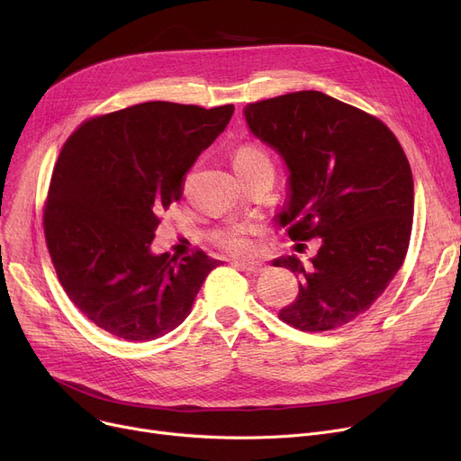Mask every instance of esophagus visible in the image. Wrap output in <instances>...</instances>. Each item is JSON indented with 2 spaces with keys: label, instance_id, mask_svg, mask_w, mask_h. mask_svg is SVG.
Segmentation results:
<instances>
[{
  "label": "esophagus",
  "instance_id": "1",
  "mask_svg": "<svg viewBox=\"0 0 461 461\" xmlns=\"http://www.w3.org/2000/svg\"><path fill=\"white\" fill-rule=\"evenodd\" d=\"M235 265H237V267H240V269L252 273V275H261V273L267 271V267H265V263H261V261H235Z\"/></svg>",
  "mask_w": 461,
  "mask_h": 461
}]
</instances>
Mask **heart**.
I'll return each mask as SVG.
<instances>
[{
    "mask_svg": "<svg viewBox=\"0 0 461 461\" xmlns=\"http://www.w3.org/2000/svg\"><path fill=\"white\" fill-rule=\"evenodd\" d=\"M231 162H233L237 176L254 172V169H258V167L271 166L269 155L254 143H245V145H240V148H237L235 153H233ZM249 231H250V228H245V226L231 228L230 231H226L222 235L221 243H222V247H226L228 250H231L235 254L250 252L252 250V240L249 237Z\"/></svg>",
    "mask_w": 461,
    "mask_h": 461,
    "instance_id": "1",
    "label": "heart"
}]
</instances>
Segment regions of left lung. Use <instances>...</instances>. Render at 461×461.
I'll return each mask as SVG.
<instances>
[{
    "mask_svg": "<svg viewBox=\"0 0 461 461\" xmlns=\"http://www.w3.org/2000/svg\"><path fill=\"white\" fill-rule=\"evenodd\" d=\"M243 115L285 164L280 226L294 240L321 239L308 263L275 259L301 278L280 318L308 332L342 327L383 295L407 254L415 190L402 145L379 119L320 91L247 104Z\"/></svg>",
    "mask_w": 461,
    "mask_h": 461,
    "instance_id": "left-lung-1",
    "label": "left lung"
}]
</instances>
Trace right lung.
<instances>
[{
	"mask_svg": "<svg viewBox=\"0 0 461 461\" xmlns=\"http://www.w3.org/2000/svg\"><path fill=\"white\" fill-rule=\"evenodd\" d=\"M233 110L151 101L91 119L63 145L46 245L68 299L96 327L148 342L186 320L221 261L202 250L177 261L151 243L158 212L181 198L188 167Z\"/></svg>",
	"mask_w": 461,
	"mask_h": 461,
	"instance_id": "add662e5",
	"label": "right lung"
}]
</instances>
